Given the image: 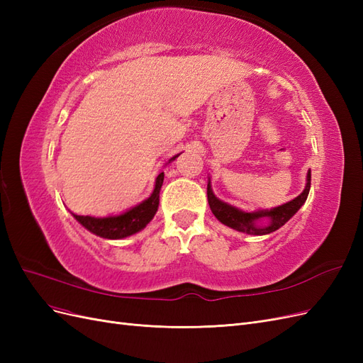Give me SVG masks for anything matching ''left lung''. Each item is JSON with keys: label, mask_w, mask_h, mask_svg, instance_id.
I'll list each match as a JSON object with an SVG mask.
<instances>
[{"label": "left lung", "mask_w": 363, "mask_h": 363, "mask_svg": "<svg viewBox=\"0 0 363 363\" xmlns=\"http://www.w3.org/2000/svg\"><path fill=\"white\" fill-rule=\"evenodd\" d=\"M311 191V169L307 171V179H306V186L304 191L296 196V199L288 201L286 204H281L279 207H272L267 208V211H257V212H244L240 208L230 206L219 199H216L212 186H211V179H208L207 183V201L208 206H211L212 213L218 218L219 223H223L227 227H232L238 232H242L247 235H268L276 232L281 225L286 224L289 219L298 212V208L306 203L307 195H309ZM262 217H267L269 219V224L262 226L258 224V221Z\"/></svg>", "instance_id": "8db88e82"}]
</instances>
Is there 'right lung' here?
I'll return each instance as SVG.
<instances>
[{
  "instance_id": "right-lung-1",
  "label": "right lung",
  "mask_w": 363,
  "mask_h": 363,
  "mask_svg": "<svg viewBox=\"0 0 363 363\" xmlns=\"http://www.w3.org/2000/svg\"><path fill=\"white\" fill-rule=\"evenodd\" d=\"M174 156L169 162L175 160ZM164 174L160 172L156 179L155 191L148 196L147 200L142 201L140 204L128 208L127 212L113 216H104V218H95L87 215H77L72 213V216L79 221L84 228L89 230L91 233L104 238V239H123L127 236L135 235L140 232L142 228H145L147 224L155 218L157 207H159V194L163 184Z\"/></svg>"
}]
</instances>
